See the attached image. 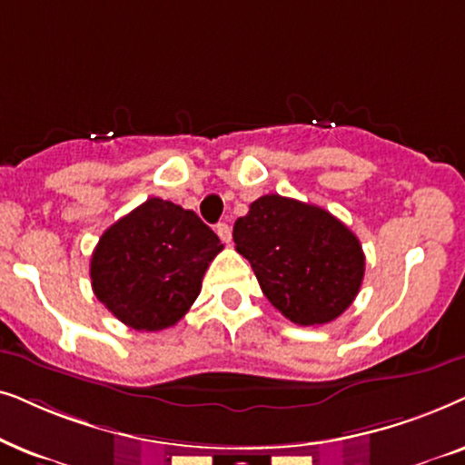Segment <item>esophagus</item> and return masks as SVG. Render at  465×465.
Here are the masks:
<instances>
[{
  "label": "esophagus",
  "mask_w": 465,
  "mask_h": 465,
  "mask_svg": "<svg viewBox=\"0 0 465 465\" xmlns=\"http://www.w3.org/2000/svg\"><path fill=\"white\" fill-rule=\"evenodd\" d=\"M216 233H219V238L225 244L232 242V227H229L227 223H219V225H216Z\"/></svg>",
  "instance_id": "1"
}]
</instances>
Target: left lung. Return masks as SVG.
<instances>
[{
  "mask_svg": "<svg viewBox=\"0 0 465 465\" xmlns=\"http://www.w3.org/2000/svg\"><path fill=\"white\" fill-rule=\"evenodd\" d=\"M270 304L297 325H325L352 304L366 272L355 233L327 210L276 193L251 203L233 225Z\"/></svg>",
  "mask_w": 465,
  "mask_h": 465,
  "instance_id": "obj_1",
  "label": "left lung"
}]
</instances>
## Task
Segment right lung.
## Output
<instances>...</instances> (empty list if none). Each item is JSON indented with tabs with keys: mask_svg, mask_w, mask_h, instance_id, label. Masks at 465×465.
Wrapping results in <instances>:
<instances>
[{
	"mask_svg": "<svg viewBox=\"0 0 465 465\" xmlns=\"http://www.w3.org/2000/svg\"><path fill=\"white\" fill-rule=\"evenodd\" d=\"M221 251L193 210L151 197L102 233L91 257L93 293L132 330H165L187 314Z\"/></svg>",
	"mask_w": 465,
	"mask_h": 465,
	"instance_id": "1",
	"label": "right lung"
}]
</instances>
